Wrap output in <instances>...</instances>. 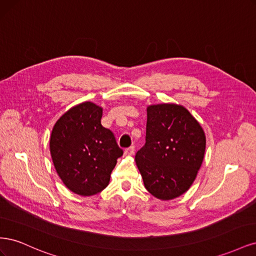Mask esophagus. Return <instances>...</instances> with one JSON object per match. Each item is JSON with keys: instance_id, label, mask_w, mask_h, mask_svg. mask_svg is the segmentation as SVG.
Instances as JSON below:
<instances>
[{"instance_id": "esophagus-1", "label": "esophagus", "mask_w": 256, "mask_h": 256, "mask_svg": "<svg viewBox=\"0 0 256 256\" xmlns=\"http://www.w3.org/2000/svg\"><path fill=\"white\" fill-rule=\"evenodd\" d=\"M134 147L131 146L129 148L125 150V156H134Z\"/></svg>"}]
</instances>
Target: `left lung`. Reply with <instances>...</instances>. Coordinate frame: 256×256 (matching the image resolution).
Returning <instances> with one entry per match:
<instances>
[{"instance_id": "left-lung-1", "label": "left lung", "mask_w": 256, "mask_h": 256, "mask_svg": "<svg viewBox=\"0 0 256 256\" xmlns=\"http://www.w3.org/2000/svg\"><path fill=\"white\" fill-rule=\"evenodd\" d=\"M146 143L136 154L145 188L161 200L187 192L203 164L206 136L184 106H147Z\"/></svg>"}]
</instances>
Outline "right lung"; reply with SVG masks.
I'll return each mask as SVG.
<instances>
[{
	"label": "right lung",
	"instance_id": "right-lung-1",
	"mask_svg": "<svg viewBox=\"0 0 256 256\" xmlns=\"http://www.w3.org/2000/svg\"><path fill=\"white\" fill-rule=\"evenodd\" d=\"M102 108L85 102L70 108L54 125L50 152L62 182L76 194L90 196L110 182L122 150L102 127Z\"/></svg>",
	"mask_w": 256,
	"mask_h": 256
}]
</instances>
